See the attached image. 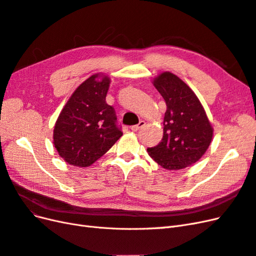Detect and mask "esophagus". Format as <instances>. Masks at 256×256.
<instances>
[{"mask_svg":"<svg viewBox=\"0 0 256 256\" xmlns=\"http://www.w3.org/2000/svg\"><path fill=\"white\" fill-rule=\"evenodd\" d=\"M145 126V122H143V120H141L140 122H138V125H134V126H131L130 127V129L131 130H132V131H134V132H136V131H138V130H140L141 128H143Z\"/></svg>","mask_w":256,"mask_h":256,"instance_id":"1","label":"esophagus"}]
</instances>
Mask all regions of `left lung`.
<instances>
[{
    "mask_svg": "<svg viewBox=\"0 0 256 256\" xmlns=\"http://www.w3.org/2000/svg\"><path fill=\"white\" fill-rule=\"evenodd\" d=\"M154 86L164 97L166 111L161 142L147 148L166 170L187 168L203 156L212 138V127L193 90L172 72H162Z\"/></svg>",
    "mask_w": 256,
    "mask_h": 256,
    "instance_id": "8db88e82",
    "label": "left lung"
}]
</instances>
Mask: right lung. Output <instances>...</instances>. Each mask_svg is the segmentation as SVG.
Returning a JSON list of instances; mask_svg holds the SVG:
<instances>
[{
	"instance_id": "add662e5",
	"label": "right lung",
	"mask_w": 256,
	"mask_h": 256,
	"mask_svg": "<svg viewBox=\"0 0 256 256\" xmlns=\"http://www.w3.org/2000/svg\"><path fill=\"white\" fill-rule=\"evenodd\" d=\"M110 78L94 74L76 88L53 130L60 156L76 166H90L122 136L114 108L106 102Z\"/></svg>"
}]
</instances>
